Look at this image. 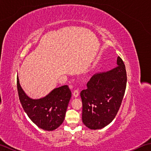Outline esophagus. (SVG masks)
Masks as SVG:
<instances>
[{
  "label": "esophagus",
  "instance_id": "34e87169",
  "mask_svg": "<svg viewBox=\"0 0 151 151\" xmlns=\"http://www.w3.org/2000/svg\"><path fill=\"white\" fill-rule=\"evenodd\" d=\"M73 97H77L79 95V91H78V89H75V90L73 91Z\"/></svg>",
  "mask_w": 151,
  "mask_h": 151
}]
</instances>
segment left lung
Instances as JSON below:
<instances>
[{
  "mask_svg": "<svg viewBox=\"0 0 151 151\" xmlns=\"http://www.w3.org/2000/svg\"><path fill=\"white\" fill-rule=\"evenodd\" d=\"M127 81L125 65L119 56L114 69L92 76L87 88L81 92L82 122L86 127L101 129L114 120L124 97Z\"/></svg>",
  "mask_w": 151,
  "mask_h": 151,
  "instance_id": "obj_1",
  "label": "left lung"
}]
</instances>
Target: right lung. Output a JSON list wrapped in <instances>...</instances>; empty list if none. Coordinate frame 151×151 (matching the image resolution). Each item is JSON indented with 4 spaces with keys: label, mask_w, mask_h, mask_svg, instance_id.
<instances>
[{
    "label": "right lung",
    "mask_w": 151,
    "mask_h": 151,
    "mask_svg": "<svg viewBox=\"0 0 151 151\" xmlns=\"http://www.w3.org/2000/svg\"><path fill=\"white\" fill-rule=\"evenodd\" d=\"M19 100L31 121L40 129L52 131L64 121L71 91L68 86L54 88L45 97L34 99L25 93L17 78Z\"/></svg>",
    "instance_id": "add662e5"
}]
</instances>
